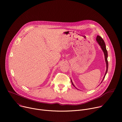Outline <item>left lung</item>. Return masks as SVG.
Listing matches in <instances>:
<instances>
[{
	"label": "left lung",
	"instance_id": "1",
	"mask_svg": "<svg viewBox=\"0 0 122 122\" xmlns=\"http://www.w3.org/2000/svg\"><path fill=\"white\" fill-rule=\"evenodd\" d=\"M96 40H97V42H98V43L99 44V45L100 46L102 50H103V52H104V55H105V61H106V66H107V70H106V73H105V74L104 76V78L103 79V80L102 81V82H103L104 79L105 78V76L107 72V70H108V61H107V50L106 49V44H105V43L104 41V40L102 39V38L100 36H97V37H96ZM71 83L72 84V85L75 87L76 88L75 86L73 85L72 81L71 80ZM101 82V83H102Z\"/></svg>",
	"mask_w": 122,
	"mask_h": 122
}]
</instances>
